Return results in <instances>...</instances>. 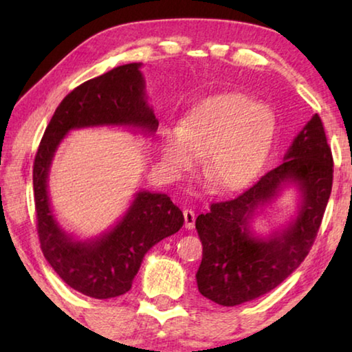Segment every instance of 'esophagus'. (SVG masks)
Here are the masks:
<instances>
[{
	"mask_svg": "<svg viewBox=\"0 0 352 352\" xmlns=\"http://www.w3.org/2000/svg\"><path fill=\"white\" fill-rule=\"evenodd\" d=\"M183 216H184V226H186L188 230H192L195 225V212L192 210H184Z\"/></svg>",
	"mask_w": 352,
	"mask_h": 352,
	"instance_id": "34e87169",
	"label": "esophagus"
}]
</instances>
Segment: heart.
I'll return each mask as SVG.
<instances>
[{
  "mask_svg": "<svg viewBox=\"0 0 352 352\" xmlns=\"http://www.w3.org/2000/svg\"><path fill=\"white\" fill-rule=\"evenodd\" d=\"M275 132V121L264 105L237 93L217 94L195 105L180 129L163 135L164 163L186 170L195 157L219 190H234L252 182L264 164Z\"/></svg>",
  "mask_w": 352,
  "mask_h": 352,
  "instance_id": "b5f03b06",
  "label": "heart"
}]
</instances>
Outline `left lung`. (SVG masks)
I'll list each match as a JSON object with an SVG mask.
<instances>
[{
	"mask_svg": "<svg viewBox=\"0 0 352 352\" xmlns=\"http://www.w3.org/2000/svg\"><path fill=\"white\" fill-rule=\"evenodd\" d=\"M285 160L233 199L211 204L195 228L204 245L199 292L220 306L265 295L292 275L311 252L329 200L333 160L323 122L314 115L292 142ZM285 182L300 189L296 219L269 238L256 236L251 220Z\"/></svg>",
	"mask_w": 352,
	"mask_h": 352,
	"instance_id": "8db88e82",
	"label": "left lung"
}]
</instances>
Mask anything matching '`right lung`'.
<instances>
[{
	"label": "right lung",
	"mask_w": 352,
	"mask_h": 352,
	"mask_svg": "<svg viewBox=\"0 0 352 352\" xmlns=\"http://www.w3.org/2000/svg\"><path fill=\"white\" fill-rule=\"evenodd\" d=\"M141 63H129L94 77L65 96L52 115L34 160V200L41 252L69 287L109 300L132 287L142 258L155 243L177 233L184 217L166 194L141 190L115 228L96 239L76 241L56 222L47 197V174L69 130L130 126L153 133L158 119L146 102Z\"/></svg>",
	"instance_id": "obj_1"
}]
</instances>
